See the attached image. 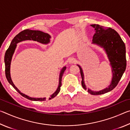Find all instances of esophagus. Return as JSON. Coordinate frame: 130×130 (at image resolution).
Returning a JSON list of instances; mask_svg holds the SVG:
<instances>
[{
  "mask_svg": "<svg viewBox=\"0 0 130 130\" xmlns=\"http://www.w3.org/2000/svg\"><path fill=\"white\" fill-rule=\"evenodd\" d=\"M76 62V60L75 58H70L69 60H68V62L69 63H75Z\"/></svg>",
  "mask_w": 130,
  "mask_h": 130,
  "instance_id": "esophagus-1",
  "label": "esophagus"
}]
</instances>
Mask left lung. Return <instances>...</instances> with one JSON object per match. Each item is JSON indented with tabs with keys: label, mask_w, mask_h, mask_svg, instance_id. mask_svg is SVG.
Here are the masks:
<instances>
[{
	"label": "left lung",
	"mask_w": 130,
	"mask_h": 130,
	"mask_svg": "<svg viewBox=\"0 0 130 130\" xmlns=\"http://www.w3.org/2000/svg\"><path fill=\"white\" fill-rule=\"evenodd\" d=\"M94 28L95 33L93 35L92 43L102 47L106 53L111 67L112 78L109 86L99 91H93L88 89V92L93 95H98L107 93L116 87L122 78L126 68V46L120 36L112 28L104 27L99 25H91ZM80 68L83 88L87 90L84 82V74L82 68L77 65Z\"/></svg>",
	"instance_id": "1"
}]
</instances>
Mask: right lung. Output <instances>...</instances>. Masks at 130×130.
I'll use <instances>...</instances> for the list:
<instances>
[{"label": "right lung", "instance_id": "right-lung-1", "mask_svg": "<svg viewBox=\"0 0 130 130\" xmlns=\"http://www.w3.org/2000/svg\"><path fill=\"white\" fill-rule=\"evenodd\" d=\"M50 38H51V36H50L49 34L45 33V32L41 31L26 29L22 31H21V32H19L18 34H17V36L14 37V39H12L11 42L10 43L9 47L8 48V49L6 50V52L5 56H4V63H5V73L7 80L8 81V83L14 87V88L16 90L18 93H20L22 96L24 97V98L27 99L28 100L32 101H45L46 100V98H31V97L22 93V92L15 87V85L12 82L10 75V65L11 62L12 56L14 53V52L17 47L18 43L21 42H22L24 41L28 40L37 41L42 44H45V45H46V44H48L50 43ZM66 68H67V67H63L62 68V69L61 70L60 76H59V84L58 88H57L56 91L50 96L49 98V100L54 98V97H56L57 94H58L59 92H60V88L61 86V84H62V83H61L62 77Z\"/></svg>", "mask_w": 130, "mask_h": 130}]
</instances>
